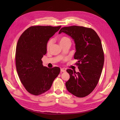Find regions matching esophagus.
<instances>
[{"label":"esophagus","instance_id":"obj_1","mask_svg":"<svg viewBox=\"0 0 120 120\" xmlns=\"http://www.w3.org/2000/svg\"><path fill=\"white\" fill-rule=\"evenodd\" d=\"M66 70H64V68H61L60 69V71L61 72H66Z\"/></svg>","mask_w":120,"mask_h":120}]
</instances>
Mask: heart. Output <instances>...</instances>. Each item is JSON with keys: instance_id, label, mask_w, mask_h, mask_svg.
I'll return each instance as SVG.
<instances>
[{"instance_id": "obj_1", "label": "heart", "mask_w": 120, "mask_h": 120, "mask_svg": "<svg viewBox=\"0 0 120 120\" xmlns=\"http://www.w3.org/2000/svg\"><path fill=\"white\" fill-rule=\"evenodd\" d=\"M67 42H71V41L70 38L66 37H63L59 39V42L60 43V45H62L63 43H66ZM52 39L49 40V41H48V43H47V48L49 49V47L52 45Z\"/></svg>"}]
</instances>
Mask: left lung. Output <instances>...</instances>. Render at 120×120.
Returning a JSON list of instances; mask_svg holds the SVG:
<instances>
[{"label": "left lung", "mask_w": 120, "mask_h": 120, "mask_svg": "<svg viewBox=\"0 0 120 120\" xmlns=\"http://www.w3.org/2000/svg\"><path fill=\"white\" fill-rule=\"evenodd\" d=\"M64 32L75 43L74 59L78 61L79 72L67 70L70 78L66 83L68 91L74 96L82 98L89 95L99 82L104 63V54L101 39L90 28L74 25L64 27L59 34Z\"/></svg>", "instance_id": "left-lung-1"}]
</instances>
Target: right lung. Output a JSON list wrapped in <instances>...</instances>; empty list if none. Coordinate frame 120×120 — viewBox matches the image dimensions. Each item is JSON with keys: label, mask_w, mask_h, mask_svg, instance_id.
<instances>
[{"label": "right lung", "mask_w": 120, "mask_h": 120, "mask_svg": "<svg viewBox=\"0 0 120 120\" xmlns=\"http://www.w3.org/2000/svg\"><path fill=\"white\" fill-rule=\"evenodd\" d=\"M61 26H32L21 35L18 41L15 63L18 75L25 89L38 96L49 90L60 72L59 67L49 68L42 64L47 43Z\"/></svg>", "instance_id": "1"}]
</instances>
